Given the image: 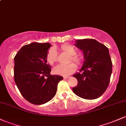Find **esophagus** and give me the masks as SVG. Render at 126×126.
Instances as JSON below:
<instances>
[{"mask_svg": "<svg viewBox=\"0 0 126 126\" xmlns=\"http://www.w3.org/2000/svg\"><path fill=\"white\" fill-rule=\"evenodd\" d=\"M63 78H64V79H66L69 78V77H63Z\"/></svg>", "mask_w": 126, "mask_h": 126, "instance_id": "34e87169", "label": "esophagus"}]
</instances>
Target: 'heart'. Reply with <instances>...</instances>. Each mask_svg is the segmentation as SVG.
<instances>
[{
    "label": "heart",
    "instance_id": "1",
    "mask_svg": "<svg viewBox=\"0 0 126 126\" xmlns=\"http://www.w3.org/2000/svg\"><path fill=\"white\" fill-rule=\"evenodd\" d=\"M61 49L66 54L71 56L70 61H72L77 64H79L81 63V58L75 56L77 53V50L74 47L70 45H64L62 46ZM47 61L49 64L52 65L57 61V53L54 48H51L48 52L47 56ZM76 66L74 63L68 64L67 66L57 65L53 69V72L56 75L67 77L72 74L75 71Z\"/></svg>",
    "mask_w": 126,
    "mask_h": 126
}]
</instances>
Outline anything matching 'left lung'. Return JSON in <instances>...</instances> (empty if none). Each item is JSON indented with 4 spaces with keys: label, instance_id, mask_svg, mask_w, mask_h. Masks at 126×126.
<instances>
[{
    "label": "left lung",
    "instance_id": "obj_1",
    "mask_svg": "<svg viewBox=\"0 0 126 126\" xmlns=\"http://www.w3.org/2000/svg\"><path fill=\"white\" fill-rule=\"evenodd\" d=\"M74 45L82 51L84 62L79 72L73 75L78 80L73 92L83 99H97L110 84L112 64L108 48L92 39H78Z\"/></svg>",
    "mask_w": 126,
    "mask_h": 126
}]
</instances>
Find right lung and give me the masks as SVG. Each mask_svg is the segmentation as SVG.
<instances>
[{"label": "right lung", "instance_id": "1", "mask_svg": "<svg viewBox=\"0 0 126 126\" xmlns=\"http://www.w3.org/2000/svg\"><path fill=\"white\" fill-rule=\"evenodd\" d=\"M51 47L49 43L32 42L23 46L14 57L15 82L22 96L32 104L51 100L63 79L50 74L51 67L47 64V56Z\"/></svg>", "mask_w": 126, "mask_h": 126}]
</instances>
